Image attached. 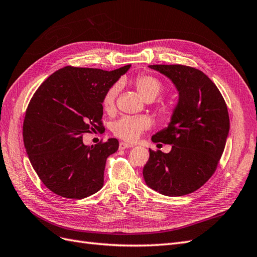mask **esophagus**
<instances>
[{
  "mask_svg": "<svg viewBox=\"0 0 257 257\" xmlns=\"http://www.w3.org/2000/svg\"><path fill=\"white\" fill-rule=\"evenodd\" d=\"M132 147H134L133 145L132 144H128V143H120V145H119V149L120 150H125V149H127V148H132Z\"/></svg>",
  "mask_w": 257,
  "mask_h": 257,
  "instance_id": "obj_1",
  "label": "esophagus"
}]
</instances>
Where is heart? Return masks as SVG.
Returning <instances> with one entry per match:
<instances>
[{
    "instance_id": "obj_1",
    "label": "heart",
    "mask_w": 257,
    "mask_h": 257,
    "mask_svg": "<svg viewBox=\"0 0 257 257\" xmlns=\"http://www.w3.org/2000/svg\"><path fill=\"white\" fill-rule=\"evenodd\" d=\"M135 87L144 99H154L159 95L162 89L160 80L151 75H139L135 80ZM119 92V84H114L107 90L103 98V106L106 110H110L114 106L116 95ZM163 112L165 115H169L170 108L168 106H163ZM152 124V120L148 115H125L121 119L112 123L111 128L113 134L125 141L133 142L137 139L143 132L149 128Z\"/></svg>"
}]
</instances>
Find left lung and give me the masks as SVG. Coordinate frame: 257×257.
I'll list each match as a JSON object with an SVG mask.
<instances>
[{
    "label": "left lung",
    "mask_w": 257,
    "mask_h": 257,
    "mask_svg": "<svg viewBox=\"0 0 257 257\" xmlns=\"http://www.w3.org/2000/svg\"><path fill=\"white\" fill-rule=\"evenodd\" d=\"M173 82L178 102L167 127L153 143L173 145L154 152L144 167L146 184L166 196L198 190L215 172L229 133L226 104L216 85L199 69L183 65H149Z\"/></svg>",
    "instance_id": "8db88e82"
}]
</instances>
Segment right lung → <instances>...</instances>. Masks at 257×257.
I'll return each mask as SVG.
<instances>
[{
  "mask_svg": "<svg viewBox=\"0 0 257 257\" xmlns=\"http://www.w3.org/2000/svg\"><path fill=\"white\" fill-rule=\"evenodd\" d=\"M131 65L111 72L65 66L36 90L26 111L23 143L42 182L57 195L81 199L104 185L106 160L119 142L85 146L83 133L102 130L103 98Z\"/></svg>",
  "mask_w": 257,
  "mask_h": 257,
  "instance_id": "1",
  "label": "right lung"
}]
</instances>
